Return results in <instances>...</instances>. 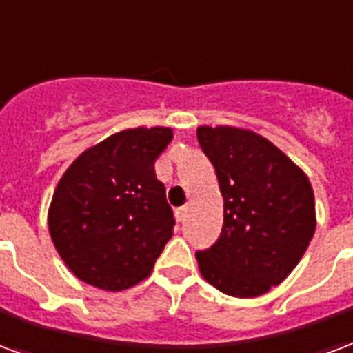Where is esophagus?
<instances>
[{
	"mask_svg": "<svg viewBox=\"0 0 353 353\" xmlns=\"http://www.w3.org/2000/svg\"><path fill=\"white\" fill-rule=\"evenodd\" d=\"M187 215H189V205H183V208H177L176 210V216L179 223H185Z\"/></svg>",
	"mask_w": 353,
	"mask_h": 353,
	"instance_id": "esophagus-1",
	"label": "esophagus"
}]
</instances>
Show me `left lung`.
Masks as SVG:
<instances>
[{
    "label": "left lung",
    "instance_id": "1",
    "mask_svg": "<svg viewBox=\"0 0 353 353\" xmlns=\"http://www.w3.org/2000/svg\"><path fill=\"white\" fill-rule=\"evenodd\" d=\"M196 137L224 198L221 236L196 252L200 273L228 296H262L292 273L314 236L309 177L252 130L198 127Z\"/></svg>",
    "mask_w": 353,
    "mask_h": 353
}]
</instances>
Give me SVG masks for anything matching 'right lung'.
<instances>
[{"mask_svg": "<svg viewBox=\"0 0 353 353\" xmlns=\"http://www.w3.org/2000/svg\"><path fill=\"white\" fill-rule=\"evenodd\" d=\"M172 137L168 127L116 132L83 151L59 179L48 228L80 281L119 292L151 273L176 224L155 176Z\"/></svg>", "mask_w": 353, "mask_h": 353, "instance_id": "1", "label": "right lung"}]
</instances>
